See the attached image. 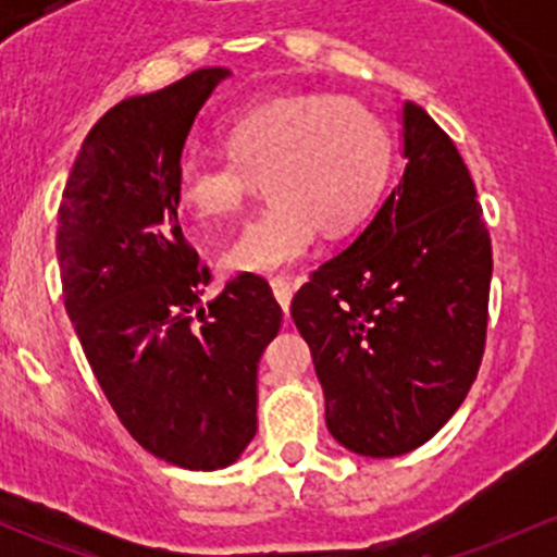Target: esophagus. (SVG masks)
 <instances>
[{
	"label": "esophagus",
	"instance_id": "esophagus-1",
	"mask_svg": "<svg viewBox=\"0 0 557 557\" xmlns=\"http://www.w3.org/2000/svg\"><path fill=\"white\" fill-rule=\"evenodd\" d=\"M269 285H272V294L274 299H277V305L288 312L290 299H294V283H290L288 277H272V283Z\"/></svg>",
	"mask_w": 557,
	"mask_h": 557
}]
</instances>
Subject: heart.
<instances>
[{
  "instance_id": "heart-1",
  "label": "heart",
  "mask_w": 557,
  "mask_h": 557,
  "mask_svg": "<svg viewBox=\"0 0 557 557\" xmlns=\"http://www.w3.org/2000/svg\"><path fill=\"white\" fill-rule=\"evenodd\" d=\"M226 156H185L174 174L177 205L196 221H226L243 210L252 177L269 205L223 252V267L274 274L310 252L318 228L345 234L367 218L391 172V134L356 99H272L223 126Z\"/></svg>"
}]
</instances>
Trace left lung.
I'll use <instances>...</instances> for the list:
<instances>
[{
  "instance_id": "obj_1",
  "label": "left lung",
  "mask_w": 557,
  "mask_h": 557,
  "mask_svg": "<svg viewBox=\"0 0 557 557\" xmlns=\"http://www.w3.org/2000/svg\"><path fill=\"white\" fill-rule=\"evenodd\" d=\"M401 183L290 301L347 450L393 458L425 445L480 372L493 252L453 139L407 102Z\"/></svg>"
}]
</instances>
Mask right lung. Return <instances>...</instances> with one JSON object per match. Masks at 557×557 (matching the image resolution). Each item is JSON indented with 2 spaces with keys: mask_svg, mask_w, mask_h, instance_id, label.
<instances>
[{
  "mask_svg": "<svg viewBox=\"0 0 557 557\" xmlns=\"http://www.w3.org/2000/svg\"><path fill=\"white\" fill-rule=\"evenodd\" d=\"M223 66L107 110L59 205L64 307L123 429L156 458L223 469L256 436L258 361L283 310L258 274L201 305L212 274L177 223V174Z\"/></svg>",
  "mask_w": 557,
  "mask_h": 557,
  "instance_id": "obj_1",
  "label": "right lung"
}]
</instances>
